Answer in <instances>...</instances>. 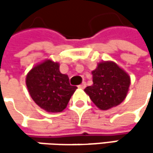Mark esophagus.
I'll return each instance as SVG.
<instances>
[{"mask_svg": "<svg viewBox=\"0 0 153 153\" xmlns=\"http://www.w3.org/2000/svg\"><path fill=\"white\" fill-rule=\"evenodd\" d=\"M79 88H86V82H82L80 85H79Z\"/></svg>", "mask_w": 153, "mask_h": 153, "instance_id": "34e87169", "label": "esophagus"}]
</instances>
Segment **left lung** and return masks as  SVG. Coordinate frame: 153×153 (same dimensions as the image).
I'll use <instances>...</instances> for the list:
<instances>
[{
  "label": "left lung",
  "instance_id": "left-lung-1",
  "mask_svg": "<svg viewBox=\"0 0 153 153\" xmlns=\"http://www.w3.org/2000/svg\"><path fill=\"white\" fill-rule=\"evenodd\" d=\"M93 85L84 91L91 101L101 110L119 105L126 98L130 85V77L117 64L102 62L92 72Z\"/></svg>",
  "mask_w": 153,
  "mask_h": 153
}]
</instances>
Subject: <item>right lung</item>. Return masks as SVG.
<instances>
[{
	"mask_svg": "<svg viewBox=\"0 0 153 153\" xmlns=\"http://www.w3.org/2000/svg\"><path fill=\"white\" fill-rule=\"evenodd\" d=\"M26 86L33 100L48 112H60L76 90L69 78L59 71V64L49 59L35 65L26 76Z\"/></svg>",
	"mask_w": 153,
	"mask_h": 153,
	"instance_id": "add662e5",
	"label": "right lung"
}]
</instances>
